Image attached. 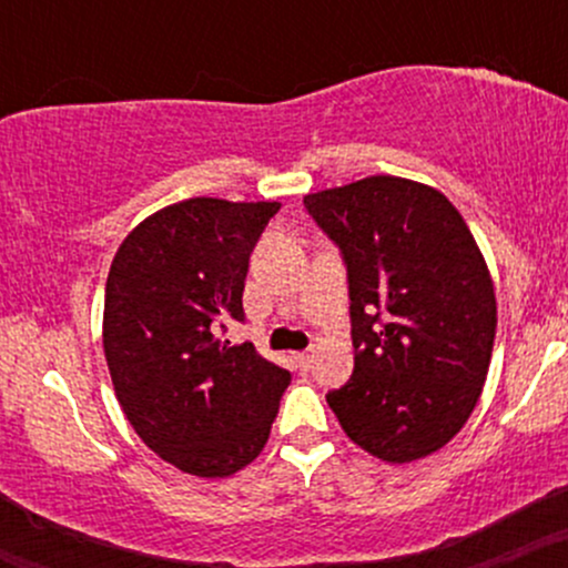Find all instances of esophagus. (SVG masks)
Returning a JSON list of instances; mask_svg holds the SVG:
<instances>
[{"label": "esophagus", "mask_w": 568, "mask_h": 568, "mask_svg": "<svg viewBox=\"0 0 568 568\" xmlns=\"http://www.w3.org/2000/svg\"><path fill=\"white\" fill-rule=\"evenodd\" d=\"M293 363H296L298 371L312 368V352H293Z\"/></svg>", "instance_id": "34e87169"}]
</instances>
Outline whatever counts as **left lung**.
Instances as JSON below:
<instances>
[{"label":"left lung","mask_w":568,"mask_h":568,"mask_svg":"<svg viewBox=\"0 0 568 568\" xmlns=\"http://www.w3.org/2000/svg\"><path fill=\"white\" fill-rule=\"evenodd\" d=\"M342 251L355 371L325 395L352 443L389 465L446 446L484 393L497 296L465 219L438 189L368 175L306 194Z\"/></svg>","instance_id":"8db88e82"}]
</instances>
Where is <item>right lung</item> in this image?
<instances>
[{"mask_svg":"<svg viewBox=\"0 0 568 568\" xmlns=\"http://www.w3.org/2000/svg\"><path fill=\"white\" fill-rule=\"evenodd\" d=\"M280 202L192 197L143 219L106 280L103 352L139 438L181 473L226 478L270 438L291 374L251 342H221L245 321L247 262Z\"/></svg>","mask_w":568,"mask_h":568,"instance_id":"add662e5","label":"right lung"}]
</instances>
